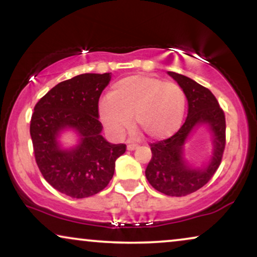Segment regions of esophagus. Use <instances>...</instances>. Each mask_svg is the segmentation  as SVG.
<instances>
[{"mask_svg":"<svg viewBox=\"0 0 257 257\" xmlns=\"http://www.w3.org/2000/svg\"><path fill=\"white\" fill-rule=\"evenodd\" d=\"M138 148V145H134V143H129L128 146H126V149L128 150H135Z\"/></svg>","mask_w":257,"mask_h":257,"instance_id":"obj_1","label":"esophagus"}]
</instances>
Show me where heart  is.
<instances>
[{"mask_svg":"<svg viewBox=\"0 0 257 257\" xmlns=\"http://www.w3.org/2000/svg\"><path fill=\"white\" fill-rule=\"evenodd\" d=\"M187 98L183 89L159 77L133 75L111 85L100 102L98 115L109 134L122 136L136 126L147 139L160 141L175 134L182 124Z\"/></svg>","mask_w":257,"mask_h":257,"instance_id":"heart-1","label":"heart"}]
</instances>
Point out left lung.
<instances>
[{
	"label": "left lung",
	"mask_w": 257,
	"mask_h": 257,
	"mask_svg": "<svg viewBox=\"0 0 257 257\" xmlns=\"http://www.w3.org/2000/svg\"><path fill=\"white\" fill-rule=\"evenodd\" d=\"M183 89L188 100V116L183 125L169 139L150 143L152 160L146 177L156 190L168 196H186L209 182L220 167L225 148V116L209 89L184 75L168 71ZM206 122L214 134V154L206 169L193 170L184 163V142L194 126Z\"/></svg>",
	"instance_id": "obj_1"
}]
</instances>
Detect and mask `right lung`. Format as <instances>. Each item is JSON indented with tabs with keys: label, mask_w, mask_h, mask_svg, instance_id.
I'll list each match as a JSON object with an SVG mask.
<instances>
[{
	"label": "right lung",
	"mask_w": 257,
	"mask_h": 257,
	"mask_svg": "<svg viewBox=\"0 0 257 257\" xmlns=\"http://www.w3.org/2000/svg\"><path fill=\"white\" fill-rule=\"evenodd\" d=\"M110 74H82L60 82L37 102L30 119L35 161L50 186L70 197L93 196L114 175L115 161L125 153L123 143L111 145L101 135L98 100ZM64 127L79 132L81 142L62 151L56 138Z\"/></svg>",
	"instance_id": "1"
}]
</instances>
